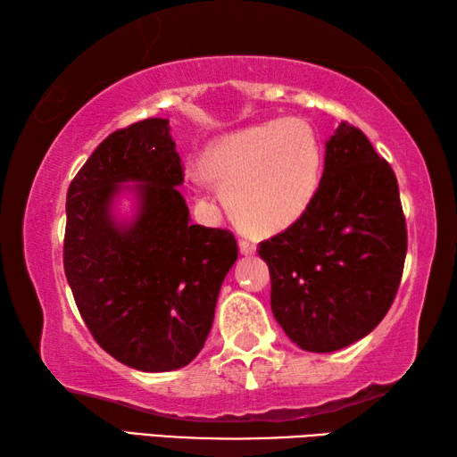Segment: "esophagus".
Here are the masks:
<instances>
[{"label":"esophagus","instance_id":"obj_1","mask_svg":"<svg viewBox=\"0 0 457 457\" xmlns=\"http://www.w3.org/2000/svg\"><path fill=\"white\" fill-rule=\"evenodd\" d=\"M239 252H242V256H253L256 253V244L250 242V239H242L239 242Z\"/></svg>","mask_w":457,"mask_h":457}]
</instances>
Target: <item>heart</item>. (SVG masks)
I'll return each mask as SVG.
<instances>
[{
  "mask_svg": "<svg viewBox=\"0 0 457 457\" xmlns=\"http://www.w3.org/2000/svg\"><path fill=\"white\" fill-rule=\"evenodd\" d=\"M204 167L223 191L234 220L270 234L292 226L311 207L320 183L322 153L308 122L266 120L212 143Z\"/></svg>",
  "mask_w": 457,
  "mask_h": 457,
  "instance_id": "1",
  "label": "heart"
}]
</instances>
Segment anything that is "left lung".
<instances>
[{
  "label": "left lung",
  "instance_id": "left-lung-1",
  "mask_svg": "<svg viewBox=\"0 0 457 457\" xmlns=\"http://www.w3.org/2000/svg\"><path fill=\"white\" fill-rule=\"evenodd\" d=\"M407 252L399 185L362 130L340 122L303 218L260 244L272 312L303 351L332 353L367 337L395 298Z\"/></svg>",
  "mask_w": 457,
  "mask_h": 457
}]
</instances>
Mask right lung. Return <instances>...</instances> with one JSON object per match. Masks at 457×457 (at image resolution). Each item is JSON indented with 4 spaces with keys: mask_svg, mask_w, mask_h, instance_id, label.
<instances>
[{
    "mask_svg": "<svg viewBox=\"0 0 457 457\" xmlns=\"http://www.w3.org/2000/svg\"><path fill=\"white\" fill-rule=\"evenodd\" d=\"M181 183L169 120L145 119L108 135L66 195L64 272L76 306L111 357L145 373L197 357L237 260L231 231L191 223ZM122 195L134 197L130 219L116 213Z\"/></svg>",
    "mask_w": 457,
    "mask_h": 457,
    "instance_id": "right-lung-1",
    "label": "right lung"
}]
</instances>
